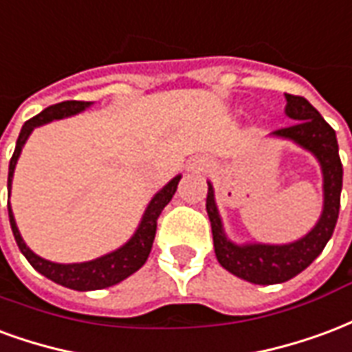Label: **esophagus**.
Segmentation results:
<instances>
[{
	"label": "esophagus",
	"instance_id": "obj_1",
	"mask_svg": "<svg viewBox=\"0 0 352 352\" xmlns=\"http://www.w3.org/2000/svg\"><path fill=\"white\" fill-rule=\"evenodd\" d=\"M208 166H210V163H208V159L197 157V159H191V163H189V170L204 173V170H208Z\"/></svg>",
	"mask_w": 352,
	"mask_h": 352
}]
</instances>
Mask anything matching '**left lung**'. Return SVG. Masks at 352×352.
<instances>
[{"label":"left lung","mask_w":352,"mask_h":352,"mask_svg":"<svg viewBox=\"0 0 352 352\" xmlns=\"http://www.w3.org/2000/svg\"><path fill=\"white\" fill-rule=\"evenodd\" d=\"M285 114L294 120L291 127L270 133V137L289 140L311 153L322 173V212L306 236L291 243H236L230 240L215 204L214 186L208 182L206 212L212 223L215 257L225 270L236 278L255 285H274L289 281L319 257L340 215V195L343 184L340 148L336 131L324 122L319 110L298 95L285 94Z\"/></svg>","instance_id":"left-lung-1"}]
</instances>
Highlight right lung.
I'll use <instances>...</instances> for the list:
<instances>
[{
  "label": "right lung",
  "mask_w": 352,
  "mask_h": 352,
  "mask_svg": "<svg viewBox=\"0 0 352 352\" xmlns=\"http://www.w3.org/2000/svg\"><path fill=\"white\" fill-rule=\"evenodd\" d=\"M91 104L94 102L89 101L58 102V104H52V107L45 109L41 114H37L32 120H28L22 125V131H20L16 140V148H14V153H12L11 163H9V179H7L9 195H11L14 166H16L18 157L22 153V148H24L25 140L30 138L33 129L45 125V123L54 122V120H63V118L74 116V114L89 109ZM179 179H182V174L174 176L163 189H159L157 193L153 195L150 204L146 206L144 215H142V219L138 223L135 234L131 236L122 248L110 251V253L102 255V257L94 258V261L60 264L35 255L25 245L24 238H22L20 230H18L11 202H9V221H11L12 234H14V240H16L22 255L28 258V263L32 264L33 268L39 272V274H43L45 278L52 279L54 283L61 285V287H67V289H73V291H99V289H107V287H112V285L120 283L125 278H129L131 274H135L138 268H142V264L148 261L151 245H153V238H155V229H157V217L163 212V208L170 202L173 195L176 193Z\"/></svg>",
  "instance_id": "add662e5"
}]
</instances>
